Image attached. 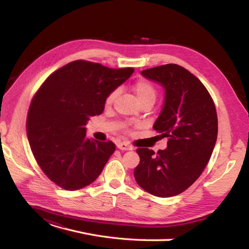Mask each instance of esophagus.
Here are the masks:
<instances>
[{
	"mask_svg": "<svg viewBox=\"0 0 249 249\" xmlns=\"http://www.w3.org/2000/svg\"><path fill=\"white\" fill-rule=\"evenodd\" d=\"M117 148H119L120 150H130L133 147L130 144H127L126 142H119L117 144Z\"/></svg>",
	"mask_w": 249,
	"mask_h": 249,
	"instance_id": "obj_1",
	"label": "esophagus"
}]
</instances>
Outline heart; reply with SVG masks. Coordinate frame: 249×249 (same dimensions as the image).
<instances>
[{
	"label": "heart",
	"mask_w": 249,
	"mask_h": 249,
	"mask_svg": "<svg viewBox=\"0 0 249 249\" xmlns=\"http://www.w3.org/2000/svg\"><path fill=\"white\" fill-rule=\"evenodd\" d=\"M133 91L136 94L137 100L139 101L140 104L145 103L147 101H154L156 100V95H157V90L155 86L152 84V83L146 81V80H140L138 81L136 84L133 86ZM118 94L117 90H114L108 94L106 97V101H105V105L107 107L111 106V105L114 103L116 96Z\"/></svg>",
	"instance_id": "b5f03b06"
}]
</instances>
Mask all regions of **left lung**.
<instances>
[{"label": "left lung", "mask_w": 249, "mask_h": 249, "mask_svg": "<svg viewBox=\"0 0 249 249\" xmlns=\"http://www.w3.org/2000/svg\"><path fill=\"white\" fill-rule=\"evenodd\" d=\"M144 78L165 90L162 111L154 130L167 137L163 150L138 148L134 177L143 190L158 197L175 196L188 189L207 166L218 133L214 102L202 83L178 64L142 71Z\"/></svg>", "instance_id": "obj_1"}]
</instances>
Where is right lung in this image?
Here are the masks:
<instances>
[{
  "instance_id": "add662e5",
  "label": "right lung",
  "mask_w": 249,
  "mask_h": 249,
  "mask_svg": "<svg viewBox=\"0 0 249 249\" xmlns=\"http://www.w3.org/2000/svg\"><path fill=\"white\" fill-rule=\"evenodd\" d=\"M133 72L77 60L53 72L34 95L27 117L30 147L59 187L79 190L101 175L115 144L87 138L85 125L102 114L108 94Z\"/></svg>"
}]
</instances>
